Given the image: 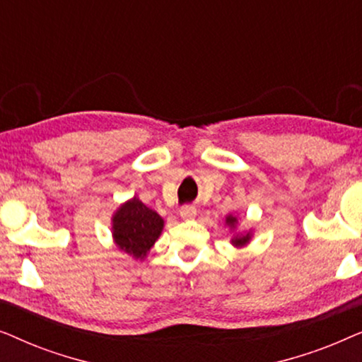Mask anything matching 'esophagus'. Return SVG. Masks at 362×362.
Here are the masks:
<instances>
[{
  "label": "esophagus",
  "mask_w": 362,
  "mask_h": 362,
  "mask_svg": "<svg viewBox=\"0 0 362 362\" xmlns=\"http://www.w3.org/2000/svg\"><path fill=\"white\" fill-rule=\"evenodd\" d=\"M180 216H181L185 221L194 219V217H196V209H194V207H192V206H185V207H181Z\"/></svg>",
  "instance_id": "obj_1"
}]
</instances>
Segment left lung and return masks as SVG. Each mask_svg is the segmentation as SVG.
Wrapping results in <instances>:
<instances>
[{"label": "left lung", "mask_w": 362, "mask_h": 362, "mask_svg": "<svg viewBox=\"0 0 362 362\" xmlns=\"http://www.w3.org/2000/svg\"><path fill=\"white\" fill-rule=\"evenodd\" d=\"M237 217L235 216H227L226 217V224L230 227V229H235V226H237ZM252 239V230H249V232H244V234H235L234 235V239H232L230 242H232V245H235V247H244L245 244H249V240Z\"/></svg>", "instance_id": "8db88e82"}]
</instances>
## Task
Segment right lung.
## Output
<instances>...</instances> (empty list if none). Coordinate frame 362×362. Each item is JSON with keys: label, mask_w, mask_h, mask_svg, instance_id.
<instances>
[{"label": "right lung", "mask_w": 362, "mask_h": 362, "mask_svg": "<svg viewBox=\"0 0 362 362\" xmlns=\"http://www.w3.org/2000/svg\"><path fill=\"white\" fill-rule=\"evenodd\" d=\"M165 221L135 196L118 207L112 217V235L117 247L133 259L143 260L158 237Z\"/></svg>", "instance_id": "obj_1"}]
</instances>
